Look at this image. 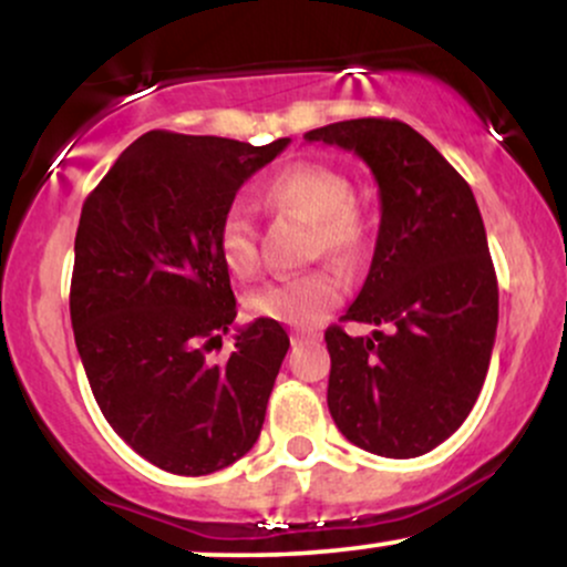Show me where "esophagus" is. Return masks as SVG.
I'll return each instance as SVG.
<instances>
[{"label": "esophagus", "instance_id": "esophagus-1", "mask_svg": "<svg viewBox=\"0 0 567 567\" xmlns=\"http://www.w3.org/2000/svg\"><path fill=\"white\" fill-rule=\"evenodd\" d=\"M290 341H292V347H301V343L317 341V333H303V330H296V333L290 336Z\"/></svg>", "mask_w": 567, "mask_h": 567}]
</instances>
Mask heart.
<instances>
[{"label":"heart","instance_id":"heart-1","mask_svg":"<svg viewBox=\"0 0 567 567\" xmlns=\"http://www.w3.org/2000/svg\"><path fill=\"white\" fill-rule=\"evenodd\" d=\"M264 202L277 210H292L315 224V247L349 252L362 239V218L351 202L347 175L317 162H296L279 171L264 188ZM218 252L229 275L245 279L258 269V245L252 224L239 207H231L218 226ZM343 279L333 269H311L264 285L247 296L250 315L264 320L311 328L338 306Z\"/></svg>","mask_w":567,"mask_h":567}]
</instances>
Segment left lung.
Segmentation results:
<instances>
[{"label":"left lung","instance_id":"8db88e82","mask_svg":"<svg viewBox=\"0 0 567 567\" xmlns=\"http://www.w3.org/2000/svg\"><path fill=\"white\" fill-rule=\"evenodd\" d=\"M303 138L354 152L381 199L373 261L343 320L392 333L324 330L330 415L362 451L415 458L464 424L496 343L498 282L477 199L405 122L347 120Z\"/></svg>","mask_w":567,"mask_h":567}]
</instances>
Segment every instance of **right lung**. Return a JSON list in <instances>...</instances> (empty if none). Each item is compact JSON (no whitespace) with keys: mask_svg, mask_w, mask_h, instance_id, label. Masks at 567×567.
Instances as JSON below:
<instances>
[{"mask_svg":"<svg viewBox=\"0 0 567 567\" xmlns=\"http://www.w3.org/2000/svg\"><path fill=\"white\" fill-rule=\"evenodd\" d=\"M288 143L152 130L82 205L69 298L76 351L114 432L165 472H218L261 434L290 338L261 317L237 328L229 360H207L237 317L218 226Z\"/></svg>","mask_w":567,"mask_h":567,"instance_id":"obj_1","label":"right lung"}]
</instances>
